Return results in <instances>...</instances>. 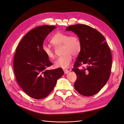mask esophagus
I'll use <instances>...</instances> for the list:
<instances>
[{"label": "esophagus", "instance_id": "esophagus-1", "mask_svg": "<svg viewBox=\"0 0 124 124\" xmlns=\"http://www.w3.org/2000/svg\"><path fill=\"white\" fill-rule=\"evenodd\" d=\"M69 72V70H66V69H64V72L65 74H67V73H68Z\"/></svg>", "mask_w": 124, "mask_h": 124}]
</instances>
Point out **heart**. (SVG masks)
<instances>
[{"mask_svg": "<svg viewBox=\"0 0 124 124\" xmlns=\"http://www.w3.org/2000/svg\"><path fill=\"white\" fill-rule=\"evenodd\" d=\"M51 43L55 47L63 46V56L58 58L54 62L57 68L65 69L68 68L72 61V56L79 54L81 50V42L79 38L75 35L69 36L67 34L58 32L53 36ZM42 51L44 54L49 59L54 58L55 55L54 50L49 46L43 45Z\"/></svg>", "mask_w": 124, "mask_h": 124, "instance_id": "b5f03b06", "label": "heart"}]
</instances>
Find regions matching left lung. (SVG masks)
<instances>
[{"label":"left lung","instance_id":"1","mask_svg":"<svg viewBox=\"0 0 124 124\" xmlns=\"http://www.w3.org/2000/svg\"><path fill=\"white\" fill-rule=\"evenodd\" d=\"M81 42V50L72 69L77 75L74 88L80 94L90 96L99 93L108 81L112 66V54L105 38L95 29L87 25H70ZM85 64L87 67H78Z\"/></svg>","mask_w":124,"mask_h":124}]
</instances>
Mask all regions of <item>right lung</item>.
I'll return each mask as SVG.
<instances>
[{"label":"right lung","mask_w":124,"mask_h":124,"mask_svg":"<svg viewBox=\"0 0 124 124\" xmlns=\"http://www.w3.org/2000/svg\"><path fill=\"white\" fill-rule=\"evenodd\" d=\"M55 25H44L31 30L19 43L14 60L16 81L25 93L33 99L47 96L64 74L62 68L46 70L52 63L42 51L45 38Z\"/></svg>","instance_id":"obj_1"}]
</instances>
